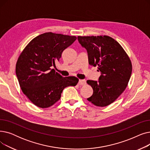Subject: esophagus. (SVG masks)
I'll return each instance as SVG.
<instances>
[{"mask_svg": "<svg viewBox=\"0 0 150 150\" xmlns=\"http://www.w3.org/2000/svg\"><path fill=\"white\" fill-rule=\"evenodd\" d=\"M78 84H79L80 85H84L86 84V81L84 80H79Z\"/></svg>", "mask_w": 150, "mask_h": 150, "instance_id": "34e87169", "label": "esophagus"}]
</instances>
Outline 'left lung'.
Returning a JSON list of instances; mask_svg holds the SVG:
<instances>
[{"label":"left lung","mask_w":150,"mask_h":150,"mask_svg":"<svg viewBox=\"0 0 150 150\" xmlns=\"http://www.w3.org/2000/svg\"><path fill=\"white\" fill-rule=\"evenodd\" d=\"M87 50L89 64L101 72L98 81L88 80L93 94L87 100L94 105L106 106L127 87L132 73L131 62L120 44L108 36H78Z\"/></svg>","instance_id":"left-lung-1"}]
</instances>
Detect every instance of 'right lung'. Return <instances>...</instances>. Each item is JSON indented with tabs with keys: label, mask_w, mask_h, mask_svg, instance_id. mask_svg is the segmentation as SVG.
Instances as JSON below:
<instances>
[{
	"label": "right lung",
	"mask_w": 150,
	"mask_h": 150,
	"mask_svg": "<svg viewBox=\"0 0 150 150\" xmlns=\"http://www.w3.org/2000/svg\"><path fill=\"white\" fill-rule=\"evenodd\" d=\"M76 39L74 36L45 33L32 39L20 54L16 74L23 93L36 106H52L60 99L63 89L78 83L77 78L63 77L51 69Z\"/></svg>",
	"instance_id": "right-lung-1"
}]
</instances>
